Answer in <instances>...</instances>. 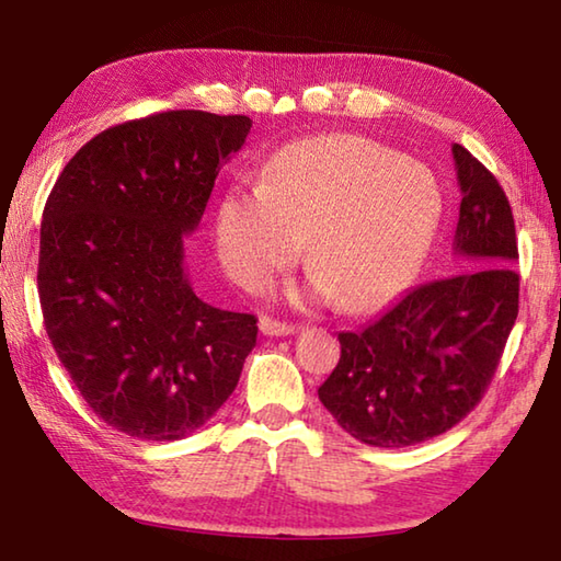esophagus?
<instances>
[{
  "mask_svg": "<svg viewBox=\"0 0 561 561\" xmlns=\"http://www.w3.org/2000/svg\"><path fill=\"white\" fill-rule=\"evenodd\" d=\"M260 331H262L264 336H291L294 334V327L291 324H284V321H277V319L262 317L260 319Z\"/></svg>",
  "mask_w": 561,
  "mask_h": 561,
  "instance_id": "esophagus-1",
  "label": "esophagus"
}]
</instances>
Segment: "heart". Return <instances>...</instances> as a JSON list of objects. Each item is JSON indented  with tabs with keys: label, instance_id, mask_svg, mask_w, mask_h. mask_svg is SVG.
Returning <instances> with one entry per match:
<instances>
[{
	"label": "heart",
	"instance_id": "obj_1",
	"mask_svg": "<svg viewBox=\"0 0 561 561\" xmlns=\"http://www.w3.org/2000/svg\"><path fill=\"white\" fill-rule=\"evenodd\" d=\"M440 213L433 175L376 140L331 133L282 148L260 185H234L215 213L225 272L262 289L299 257L314 289L344 311H368L401 289Z\"/></svg>",
	"mask_w": 561,
	"mask_h": 561
}]
</instances>
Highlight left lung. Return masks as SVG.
Instances as JSON below:
<instances>
[{
	"label": "left lung",
	"mask_w": 561,
	"mask_h": 561,
	"mask_svg": "<svg viewBox=\"0 0 561 561\" xmlns=\"http://www.w3.org/2000/svg\"><path fill=\"white\" fill-rule=\"evenodd\" d=\"M462 193L455 272L403 294L358 331H341V358L319 401L348 435L405 448L450 431L480 403L519 309L515 217L497 178L453 144Z\"/></svg>",
	"instance_id": "8db88e82"
}]
</instances>
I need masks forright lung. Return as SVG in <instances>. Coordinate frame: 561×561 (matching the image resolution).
I'll list each match as a JSON object with an SVG mask.
<instances>
[{"instance_id": "1", "label": "right lung", "mask_w": 561, "mask_h": 561, "mask_svg": "<svg viewBox=\"0 0 561 561\" xmlns=\"http://www.w3.org/2000/svg\"><path fill=\"white\" fill-rule=\"evenodd\" d=\"M247 116L165 111L91 138L44 207L39 301L56 356L111 428L170 443L210 421L257 344V319L190 287L185 237Z\"/></svg>"}]
</instances>
